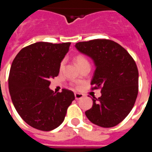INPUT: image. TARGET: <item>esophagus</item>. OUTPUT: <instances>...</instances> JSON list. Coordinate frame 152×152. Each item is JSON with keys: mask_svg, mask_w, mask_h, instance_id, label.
Wrapping results in <instances>:
<instances>
[{"mask_svg": "<svg viewBox=\"0 0 152 152\" xmlns=\"http://www.w3.org/2000/svg\"><path fill=\"white\" fill-rule=\"evenodd\" d=\"M75 96L76 100H80V99L84 97V94H79V93H76V94H75Z\"/></svg>", "mask_w": 152, "mask_h": 152, "instance_id": "1", "label": "esophagus"}]
</instances>
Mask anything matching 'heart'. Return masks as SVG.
Instances as JSON below:
<instances>
[{
    "mask_svg": "<svg viewBox=\"0 0 152 152\" xmlns=\"http://www.w3.org/2000/svg\"><path fill=\"white\" fill-rule=\"evenodd\" d=\"M75 62H76V64H77V67H78L79 68H81V67L84 66V65H85V64H90L88 60L84 56H82V55H77V56L75 57ZM64 61L63 60L61 62V64H60V69H62V68H64Z\"/></svg>",
    "mask_w": 152,
    "mask_h": 152,
    "instance_id": "heart-1",
    "label": "heart"
}]
</instances>
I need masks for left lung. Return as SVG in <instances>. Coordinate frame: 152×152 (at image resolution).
Here are the masks:
<instances>
[{"label": "left lung", "instance_id": "8db88e82", "mask_svg": "<svg viewBox=\"0 0 152 152\" xmlns=\"http://www.w3.org/2000/svg\"><path fill=\"white\" fill-rule=\"evenodd\" d=\"M75 47L94 61L91 90L101 89V96H94L86 116L101 127L116 126L128 116L138 96L139 71L135 61L123 46L110 39L79 42Z\"/></svg>", "mask_w": 152, "mask_h": 152}]
</instances>
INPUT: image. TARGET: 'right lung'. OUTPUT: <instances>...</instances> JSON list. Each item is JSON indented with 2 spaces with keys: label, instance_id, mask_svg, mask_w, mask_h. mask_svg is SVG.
<instances>
[{
  "label": "right lung",
  "instance_id": "obj_1",
  "mask_svg": "<svg viewBox=\"0 0 152 152\" xmlns=\"http://www.w3.org/2000/svg\"><path fill=\"white\" fill-rule=\"evenodd\" d=\"M71 42H39L24 47L13 59L8 78L9 92L16 110L28 125L51 131L64 121L75 100L72 91L55 93L50 79L57 77Z\"/></svg>",
  "mask_w": 152,
  "mask_h": 152
}]
</instances>
